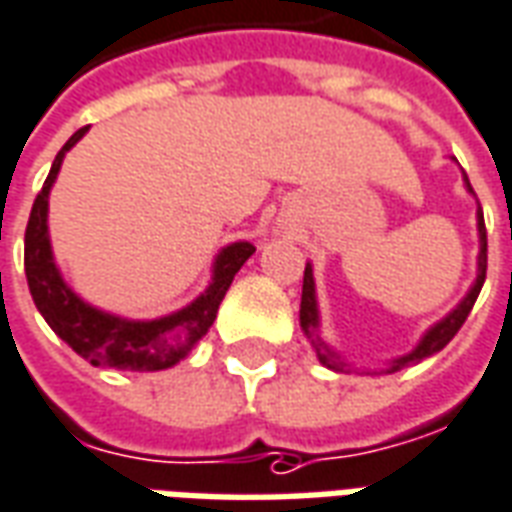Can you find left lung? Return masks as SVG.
Here are the masks:
<instances>
[{
    "label": "left lung",
    "mask_w": 512,
    "mask_h": 512,
    "mask_svg": "<svg viewBox=\"0 0 512 512\" xmlns=\"http://www.w3.org/2000/svg\"><path fill=\"white\" fill-rule=\"evenodd\" d=\"M463 184H466V190L474 195L469 184V176L463 173ZM477 237H480V253H477V278H474V284L466 292V297L460 300L458 306L449 311L444 320H438L433 328H427L424 336L419 339V344L413 347L411 353L400 355V358H394L389 361L386 369H380V372H400L402 366H411L419 364L424 358H430V355H436L438 350H444L449 342H452V336L460 331V325L466 322L469 317L471 306H474V300L480 295L482 284H485V267H488V237H485V220H482V209L477 206ZM300 328L308 336V342L314 347V353L320 358L322 366H328L333 372H353V366L344 361L342 355L333 350L331 344L325 342L320 336V306H317V286H314V270H311V264H306V273H303V297H300Z\"/></svg>",
    "instance_id": "obj_1"
}]
</instances>
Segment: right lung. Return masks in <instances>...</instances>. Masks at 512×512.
<instances>
[{
	"instance_id": "obj_1",
	"label": "right lung",
	"mask_w": 512,
	"mask_h": 512,
	"mask_svg": "<svg viewBox=\"0 0 512 512\" xmlns=\"http://www.w3.org/2000/svg\"><path fill=\"white\" fill-rule=\"evenodd\" d=\"M88 126L71 134V140L54 157L52 170L43 181L32 204L30 223L24 234V270L30 284L32 300L60 339L76 355L93 366L123 369V372H157L170 369L192 353L212 328L217 308L226 297L228 286L239 267L256 253L250 242H231L220 250L212 264V281L192 303L157 320H126L110 311L90 306L65 284L60 267L54 262L52 239H49V192H52L65 154L85 137Z\"/></svg>"
}]
</instances>
